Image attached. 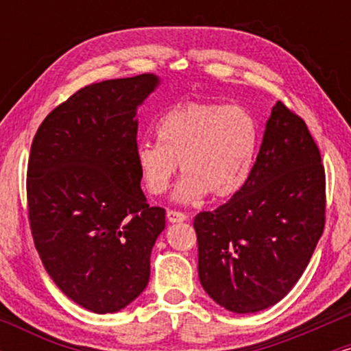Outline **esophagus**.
<instances>
[{
    "mask_svg": "<svg viewBox=\"0 0 351 351\" xmlns=\"http://www.w3.org/2000/svg\"><path fill=\"white\" fill-rule=\"evenodd\" d=\"M167 217L170 223H183V221H186V215L181 211H176V209H168Z\"/></svg>",
    "mask_w": 351,
    "mask_h": 351,
    "instance_id": "esophagus-1",
    "label": "esophagus"
}]
</instances>
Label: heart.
<instances>
[{
  "instance_id": "b5f03b06",
  "label": "heart",
  "mask_w": 351,
  "mask_h": 351,
  "mask_svg": "<svg viewBox=\"0 0 351 351\" xmlns=\"http://www.w3.org/2000/svg\"><path fill=\"white\" fill-rule=\"evenodd\" d=\"M156 135L158 142H142L135 150L140 178L152 195H163L180 162V203H196L208 193L215 199L234 196L247 183L259 148L256 119L226 104H181L160 119Z\"/></svg>"
}]
</instances>
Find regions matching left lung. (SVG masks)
<instances>
[{
	"label": "left lung",
	"instance_id": "1",
	"mask_svg": "<svg viewBox=\"0 0 351 351\" xmlns=\"http://www.w3.org/2000/svg\"><path fill=\"white\" fill-rule=\"evenodd\" d=\"M193 226L201 285L216 304L254 313L284 299L325 226V170L304 120L277 102L247 183Z\"/></svg>",
	"mask_w": 351,
	"mask_h": 351
}]
</instances>
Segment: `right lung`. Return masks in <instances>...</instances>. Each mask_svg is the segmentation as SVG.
<instances>
[{
  "label": "right lung",
  "instance_id": "1",
  "mask_svg": "<svg viewBox=\"0 0 351 351\" xmlns=\"http://www.w3.org/2000/svg\"><path fill=\"white\" fill-rule=\"evenodd\" d=\"M158 84L140 74L80 88L44 119L31 145L34 245L54 284L90 312H119L150 279L165 209L140 188L136 108Z\"/></svg>",
  "mask_w": 351,
  "mask_h": 351
}]
</instances>
